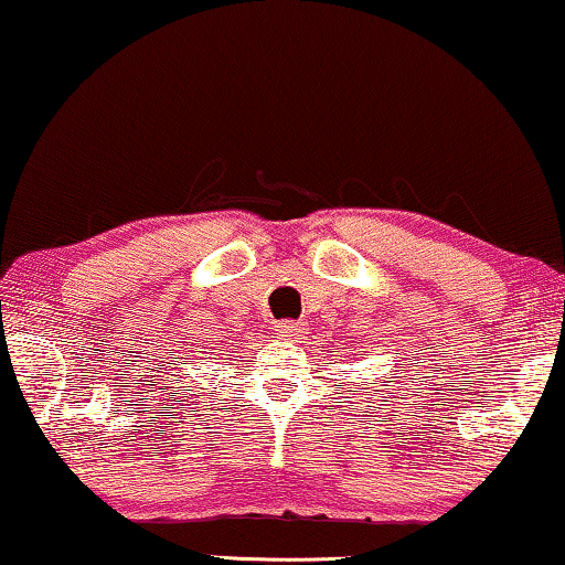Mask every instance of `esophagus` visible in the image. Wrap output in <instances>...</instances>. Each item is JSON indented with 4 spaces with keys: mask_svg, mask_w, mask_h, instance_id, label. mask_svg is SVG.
Instances as JSON below:
<instances>
[{
    "mask_svg": "<svg viewBox=\"0 0 565 565\" xmlns=\"http://www.w3.org/2000/svg\"><path fill=\"white\" fill-rule=\"evenodd\" d=\"M301 332V324L294 322V319H284V322L276 324V334L281 337V340H294Z\"/></svg>",
    "mask_w": 565,
    "mask_h": 565,
    "instance_id": "esophagus-1",
    "label": "esophagus"
}]
</instances>
